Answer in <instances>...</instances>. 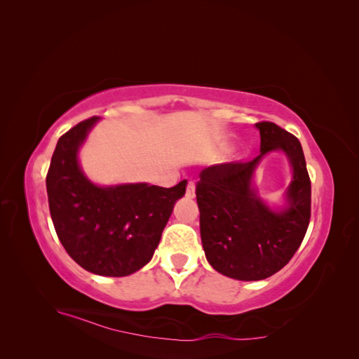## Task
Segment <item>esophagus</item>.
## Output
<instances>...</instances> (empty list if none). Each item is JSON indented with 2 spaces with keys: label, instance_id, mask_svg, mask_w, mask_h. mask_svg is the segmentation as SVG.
Listing matches in <instances>:
<instances>
[{
  "label": "esophagus",
  "instance_id": "1",
  "mask_svg": "<svg viewBox=\"0 0 359 359\" xmlns=\"http://www.w3.org/2000/svg\"><path fill=\"white\" fill-rule=\"evenodd\" d=\"M186 196H187L189 199H193L194 196H196V187H194V182H193V181H189V184H187Z\"/></svg>",
  "mask_w": 359,
  "mask_h": 359
}]
</instances>
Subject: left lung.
<instances>
[{
	"instance_id": "1",
	"label": "left lung",
	"mask_w": 359,
	"mask_h": 359,
	"mask_svg": "<svg viewBox=\"0 0 359 359\" xmlns=\"http://www.w3.org/2000/svg\"><path fill=\"white\" fill-rule=\"evenodd\" d=\"M256 127V158L205 168L196 186L206 260L217 273L243 281L268 278L289 262L306 236L311 210V182L299 140L274 123ZM273 150H283L294 170L281 210L268 207L252 187L257 165Z\"/></svg>"
}]
</instances>
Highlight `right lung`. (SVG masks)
<instances>
[{"mask_svg": "<svg viewBox=\"0 0 359 359\" xmlns=\"http://www.w3.org/2000/svg\"><path fill=\"white\" fill-rule=\"evenodd\" d=\"M99 116L58 139L46 177L53 227L69 256L97 276L124 277L153 257L187 181L165 189L147 182L100 187L85 177L78 153Z\"/></svg>", "mask_w": 359, "mask_h": 359, "instance_id": "add662e5", "label": "right lung"}]
</instances>
